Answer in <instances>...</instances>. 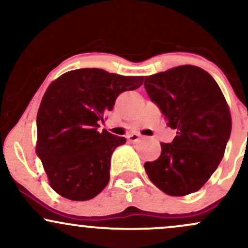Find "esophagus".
I'll return each mask as SVG.
<instances>
[{"label":"esophagus","mask_w":248,"mask_h":248,"mask_svg":"<svg viewBox=\"0 0 248 248\" xmlns=\"http://www.w3.org/2000/svg\"><path fill=\"white\" fill-rule=\"evenodd\" d=\"M141 138H142V135H140V134H130V135L127 136L128 141H130V142L138 141L139 139H141Z\"/></svg>","instance_id":"1"}]
</instances>
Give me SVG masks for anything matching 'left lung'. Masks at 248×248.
Instances as JSON below:
<instances>
[{
	"label": "left lung",
	"mask_w": 248,
	"mask_h": 248,
	"mask_svg": "<svg viewBox=\"0 0 248 248\" xmlns=\"http://www.w3.org/2000/svg\"><path fill=\"white\" fill-rule=\"evenodd\" d=\"M144 88L168 127L177 130L171 143H161L160 157L144 163L148 177L169 196L198 191L218 168L231 135V114L220 88L192 65L144 77Z\"/></svg>",
	"instance_id": "left-lung-1"
}]
</instances>
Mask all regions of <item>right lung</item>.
<instances>
[{"mask_svg": "<svg viewBox=\"0 0 248 248\" xmlns=\"http://www.w3.org/2000/svg\"><path fill=\"white\" fill-rule=\"evenodd\" d=\"M142 84L143 77L79 69L47 87L37 114L36 153L57 193L81 202L105 189L112 154L126 139L99 132V124L122 92Z\"/></svg>", "mask_w": 248, "mask_h": 248, "instance_id": "1", "label": "right lung"}]
</instances>
